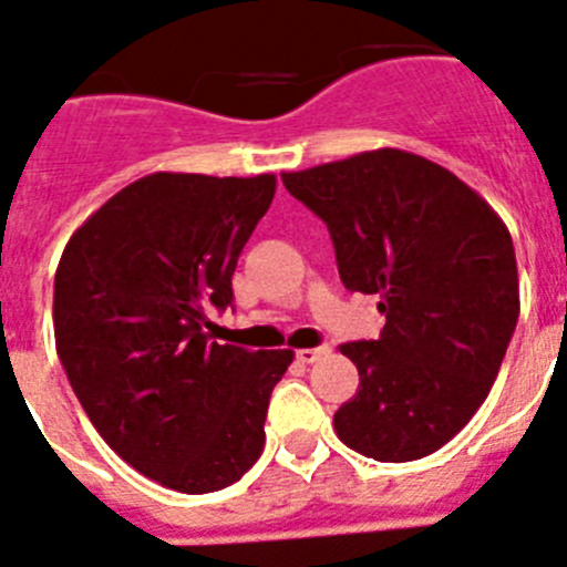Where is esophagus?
Returning <instances> with one entry per match:
<instances>
[{
    "instance_id": "34e87169",
    "label": "esophagus",
    "mask_w": 567,
    "mask_h": 567,
    "mask_svg": "<svg viewBox=\"0 0 567 567\" xmlns=\"http://www.w3.org/2000/svg\"><path fill=\"white\" fill-rule=\"evenodd\" d=\"M329 354V346H320V348H300L298 351V360L300 362H318L320 357Z\"/></svg>"
}]
</instances>
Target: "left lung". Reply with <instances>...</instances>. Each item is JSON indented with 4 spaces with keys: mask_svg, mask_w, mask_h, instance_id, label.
<instances>
[{
    "mask_svg": "<svg viewBox=\"0 0 567 567\" xmlns=\"http://www.w3.org/2000/svg\"><path fill=\"white\" fill-rule=\"evenodd\" d=\"M326 221L346 289L379 295V340L342 342L360 391L334 413L373 461L424 458L489 396L520 315L508 227L453 171L399 148L280 174Z\"/></svg>",
    "mask_w": 567,
    "mask_h": 567,
    "instance_id": "left-lung-1",
    "label": "left lung"
}]
</instances>
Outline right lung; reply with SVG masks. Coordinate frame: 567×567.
I'll list each match as a JSON object with an SVG mask.
<instances>
[{
    "mask_svg": "<svg viewBox=\"0 0 567 567\" xmlns=\"http://www.w3.org/2000/svg\"><path fill=\"white\" fill-rule=\"evenodd\" d=\"M275 196V174L157 171L97 207L55 269V351L78 402L128 466L185 495L225 489L261 458L289 348L210 342V306Z\"/></svg>",
    "mask_w": 567,
    "mask_h": 567,
    "instance_id": "1",
    "label": "right lung"
}]
</instances>
